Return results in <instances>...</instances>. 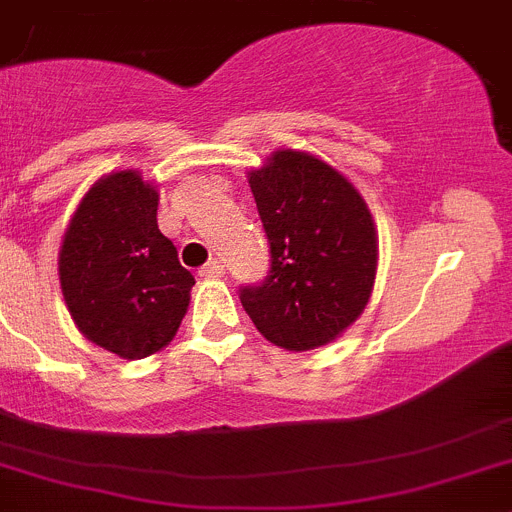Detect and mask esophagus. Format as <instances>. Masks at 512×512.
Segmentation results:
<instances>
[{"instance_id": "esophagus-1", "label": "esophagus", "mask_w": 512, "mask_h": 512, "mask_svg": "<svg viewBox=\"0 0 512 512\" xmlns=\"http://www.w3.org/2000/svg\"><path fill=\"white\" fill-rule=\"evenodd\" d=\"M198 274L206 276V279H218V276L226 274V266H223V261L213 259V261H208V264L203 266V269L198 271Z\"/></svg>"}]
</instances>
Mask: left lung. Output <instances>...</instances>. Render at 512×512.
Returning <instances> with one entry per match:
<instances>
[{
    "instance_id": "obj_1",
    "label": "left lung",
    "mask_w": 512,
    "mask_h": 512,
    "mask_svg": "<svg viewBox=\"0 0 512 512\" xmlns=\"http://www.w3.org/2000/svg\"><path fill=\"white\" fill-rule=\"evenodd\" d=\"M248 183L271 269L238 289L243 309L289 352L334 342L372 296L379 248L367 203L337 168L299 150H276Z\"/></svg>"
}]
</instances>
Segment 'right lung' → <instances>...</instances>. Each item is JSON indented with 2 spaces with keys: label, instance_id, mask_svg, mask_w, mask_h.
Here are the masks:
<instances>
[{
  "label": "right lung",
  "instance_id": "right-lung-1",
  "mask_svg": "<svg viewBox=\"0 0 512 512\" xmlns=\"http://www.w3.org/2000/svg\"><path fill=\"white\" fill-rule=\"evenodd\" d=\"M155 216V186L120 170L85 193L62 238L70 316L92 344L123 359L150 357L175 337L196 284Z\"/></svg>",
  "mask_w": 512,
  "mask_h": 512
}]
</instances>
